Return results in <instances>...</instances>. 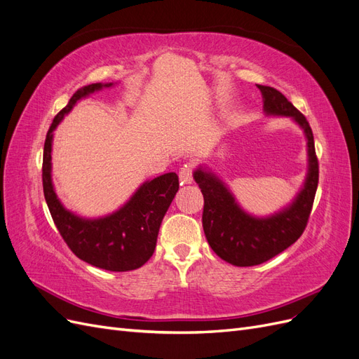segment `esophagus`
<instances>
[{
  "label": "esophagus",
  "mask_w": 359,
  "mask_h": 359,
  "mask_svg": "<svg viewBox=\"0 0 359 359\" xmlns=\"http://www.w3.org/2000/svg\"><path fill=\"white\" fill-rule=\"evenodd\" d=\"M180 181L181 184H190L193 181V165L190 163L180 169Z\"/></svg>",
  "instance_id": "esophagus-1"
}]
</instances>
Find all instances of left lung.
Masks as SVG:
<instances>
[{
  "label": "left lung",
  "instance_id": "left-lung-1",
  "mask_svg": "<svg viewBox=\"0 0 359 359\" xmlns=\"http://www.w3.org/2000/svg\"><path fill=\"white\" fill-rule=\"evenodd\" d=\"M266 114L292 116L304 128L309 145V175L289 208L268 219H255L236 205L232 194L212 173L198 169L194 180L203 194L202 226L217 256L235 266L264 264L295 243L307 227L319 182V161L311 127L295 106L273 86L257 85Z\"/></svg>",
  "mask_w": 359,
  "mask_h": 359
}]
</instances>
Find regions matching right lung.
<instances>
[{
    "mask_svg": "<svg viewBox=\"0 0 359 359\" xmlns=\"http://www.w3.org/2000/svg\"><path fill=\"white\" fill-rule=\"evenodd\" d=\"M109 85L112 83L104 86ZM102 86V83H91L79 88L69 104L53 118L43 149V193L52 220L72 252L93 266L123 273L140 268L153 256L161 220L175 198L180 181L175 172L151 180L140 186L121 210L99 220L81 219L60 203L50 180L52 132L76 102Z\"/></svg>",
    "mask_w": 359,
    "mask_h": 359,
    "instance_id": "1",
    "label": "right lung"
}]
</instances>
